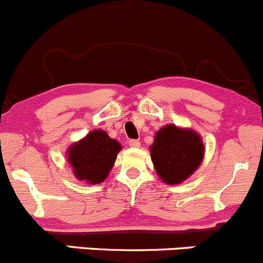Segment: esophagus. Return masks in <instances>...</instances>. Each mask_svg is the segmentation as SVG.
I'll use <instances>...</instances> for the list:
<instances>
[{
	"mask_svg": "<svg viewBox=\"0 0 263 263\" xmlns=\"http://www.w3.org/2000/svg\"><path fill=\"white\" fill-rule=\"evenodd\" d=\"M129 145H130L132 148H139L140 142L137 139H132V140H129Z\"/></svg>",
	"mask_w": 263,
	"mask_h": 263,
	"instance_id": "34e87169",
	"label": "esophagus"
}]
</instances>
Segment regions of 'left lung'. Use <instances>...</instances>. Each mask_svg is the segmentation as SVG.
<instances>
[{
  "label": "left lung",
  "instance_id": "8db88e82",
  "mask_svg": "<svg viewBox=\"0 0 263 263\" xmlns=\"http://www.w3.org/2000/svg\"><path fill=\"white\" fill-rule=\"evenodd\" d=\"M149 151L158 177L169 185L188 179L199 168L205 152L198 133L174 124H166L155 133Z\"/></svg>",
  "mask_w": 263,
  "mask_h": 263
}]
</instances>
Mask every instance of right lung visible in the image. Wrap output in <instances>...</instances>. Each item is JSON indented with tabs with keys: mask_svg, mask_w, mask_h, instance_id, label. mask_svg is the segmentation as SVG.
Segmentation results:
<instances>
[{
	"mask_svg": "<svg viewBox=\"0 0 263 263\" xmlns=\"http://www.w3.org/2000/svg\"><path fill=\"white\" fill-rule=\"evenodd\" d=\"M120 151L121 144L118 140L97 129L67 148L66 162L76 179L87 184H99L109 176Z\"/></svg>",
	"mask_w": 263,
	"mask_h": 263,
	"instance_id": "add662e5",
	"label": "right lung"
}]
</instances>
